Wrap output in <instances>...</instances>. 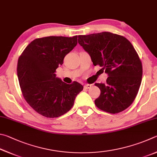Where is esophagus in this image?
I'll return each instance as SVG.
<instances>
[{"instance_id":"34e87169","label":"esophagus","mask_w":157,"mask_h":157,"mask_svg":"<svg viewBox=\"0 0 157 157\" xmlns=\"http://www.w3.org/2000/svg\"><path fill=\"white\" fill-rule=\"evenodd\" d=\"M91 87H92V85L86 84V85H85V86H84V88L85 89H90Z\"/></svg>"}]
</instances>
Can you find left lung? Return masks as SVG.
I'll return each instance as SVG.
<instances>
[{"instance_id": "left-lung-1", "label": "left lung", "mask_w": 157, "mask_h": 157, "mask_svg": "<svg viewBox=\"0 0 157 157\" xmlns=\"http://www.w3.org/2000/svg\"><path fill=\"white\" fill-rule=\"evenodd\" d=\"M78 41L94 65L108 74L105 83H95L101 90L95 105L111 114L125 110L135 99L142 80V63L133 45L124 36L108 32L79 35Z\"/></svg>"}]
</instances>
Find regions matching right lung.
Segmentation results:
<instances>
[{
	"label": "right lung",
	"instance_id": "right-lung-1",
	"mask_svg": "<svg viewBox=\"0 0 157 157\" xmlns=\"http://www.w3.org/2000/svg\"><path fill=\"white\" fill-rule=\"evenodd\" d=\"M76 44L77 36L36 38L18 58L17 74L22 94L27 103L43 117L56 118L65 114L83 89L76 81L64 83L55 74Z\"/></svg>",
	"mask_w": 157,
	"mask_h": 157
}]
</instances>
